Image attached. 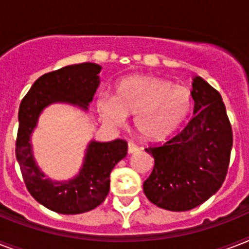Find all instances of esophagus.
Here are the masks:
<instances>
[{"instance_id":"1","label":"esophagus","mask_w":249,"mask_h":249,"mask_svg":"<svg viewBox=\"0 0 249 249\" xmlns=\"http://www.w3.org/2000/svg\"><path fill=\"white\" fill-rule=\"evenodd\" d=\"M138 151V146L133 142H129L128 143V152L129 154H134V152Z\"/></svg>"}]
</instances>
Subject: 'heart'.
Here are the masks:
<instances>
[{"label": "heart", "mask_w": 249, "mask_h": 249, "mask_svg": "<svg viewBox=\"0 0 249 249\" xmlns=\"http://www.w3.org/2000/svg\"><path fill=\"white\" fill-rule=\"evenodd\" d=\"M98 111L107 123L120 126L134 115V128L146 140H160L179 126L193 108L189 88L154 76H130L116 86V95H103Z\"/></svg>", "instance_id": "heart-1"}]
</instances>
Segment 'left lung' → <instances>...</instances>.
<instances>
[{
	"mask_svg": "<svg viewBox=\"0 0 249 249\" xmlns=\"http://www.w3.org/2000/svg\"><path fill=\"white\" fill-rule=\"evenodd\" d=\"M194 115L177 136L146 148L155 165L143 182L147 199L173 212L195 208L220 190L232 147L231 125L221 94L200 76L193 79Z\"/></svg>",
	"mask_w": 249,
	"mask_h": 249,
	"instance_id": "left-lung-1",
	"label": "left lung"
}]
</instances>
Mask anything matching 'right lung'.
Returning a JSON list of instances; mask_svg holds the SVG:
<instances>
[{"instance_id": "obj_1", "label": "right lung", "mask_w": 249, "mask_h": 249, "mask_svg": "<svg viewBox=\"0 0 249 249\" xmlns=\"http://www.w3.org/2000/svg\"><path fill=\"white\" fill-rule=\"evenodd\" d=\"M101 71L99 64L80 63L45 73L35 81L19 107L15 154L23 179L31 195L56 213L79 214L103 203L109 191V174L128 152V143L123 140L90 141L79 173L67 181L46 177L33 155L31 137L42 111L53 103L88 111L101 83Z\"/></svg>"}]
</instances>
